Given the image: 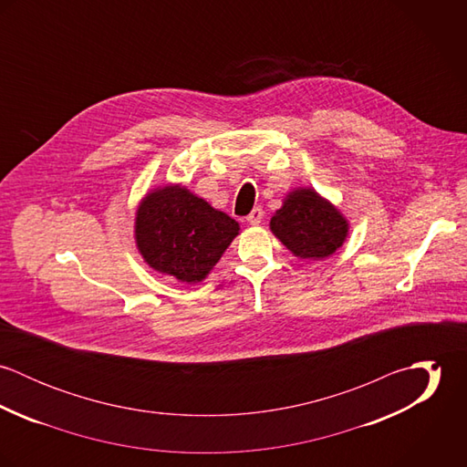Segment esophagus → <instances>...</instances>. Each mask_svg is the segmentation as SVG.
<instances>
[{
	"label": "esophagus",
	"mask_w": 467,
	"mask_h": 467,
	"mask_svg": "<svg viewBox=\"0 0 467 467\" xmlns=\"http://www.w3.org/2000/svg\"><path fill=\"white\" fill-rule=\"evenodd\" d=\"M263 217H265L263 208H261V206H255V208L250 212V215L246 217V221H248L250 224H259V223L263 221Z\"/></svg>",
	"instance_id": "1"
}]
</instances>
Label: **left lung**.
<instances>
[{"instance_id":"obj_1","label":"left lung","mask_w":467,"mask_h":467,"mask_svg":"<svg viewBox=\"0 0 467 467\" xmlns=\"http://www.w3.org/2000/svg\"><path fill=\"white\" fill-rule=\"evenodd\" d=\"M271 232L296 257L324 259L333 255L347 237V221L331 202L311 189H298L271 217Z\"/></svg>"}]
</instances>
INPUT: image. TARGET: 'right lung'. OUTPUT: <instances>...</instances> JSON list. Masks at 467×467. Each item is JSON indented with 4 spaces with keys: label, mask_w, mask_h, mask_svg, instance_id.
<instances>
[{
    "label": "right lung",
    "mask_w": 467,
    "mask_h": 467,
    "mask_svg": "<svg viewBox=\"0 0 467 467\" xmlns=\"http://www.w3.org/2000/svg\"><path fill=\"white\" fill-rule=\"evenodd\" d=\"M239 224L185 187H165L138 208L136 243L147 265L182 282H200L215 266Z\"/></svg>",
    "instance_id": "obj_1"
}]
</instances>
